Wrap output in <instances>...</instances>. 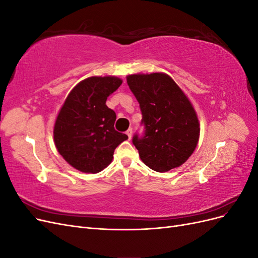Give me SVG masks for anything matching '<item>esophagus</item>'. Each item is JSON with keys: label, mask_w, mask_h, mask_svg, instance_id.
Segmentation results:
<instances>
[{"label": "esophagus", "mask_w": 258, "mask_h": 258, "mask_svg": "<svg viewBox=\"0 0 258 258\" xmlns=\"http://www.w3.org/2000/svg\"><path fill=\"white\" fill-rule=\"evenodd\" d=\"M126 134H127V136H128L129 140H130V139H131V137H132V129H131V128H130V129H128Z\"/></svg>", "instance_id": "34e87169"}]
</instances>
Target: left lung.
Returning <instances> with one entry per match:
<instances>
[{"label": "left lung", "instance_id": "obj_1", "mask_svg": "<svg viewBox=\"0 0 258 258\" xmlns=\"http://www.w3.org/2000/svg\"><path fill=\"white\" fill-rule=\"evenodd\" d=\"M142 112L144 136L135 135L132 143L141 160L157 172L182 166L199 141L196 111L176 83L165 73L127 76Z\"/></svg>", "mask_w": 258, "mask_h": 258}]
</instances>
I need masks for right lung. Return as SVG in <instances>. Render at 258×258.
<instances>
[{
    "label": "right lung",
    "instance_id": "1",
    "mask_svg": "<svg viewBox=\"0 0 258 258\" xmlns=\"http://www.w3.org/2000/svg\"><path fill=\"white\" fill-rule=\"evenodd\" d=\"M122 81L115 76L88 77L69 93L53 127L59 154L76 170L98 173L113 160L115 148L128 139L114 128L116 114L105 104Z\"/></svg>",
    "mask_w": 258,
    "mask_h": 258
}]
</instances>
